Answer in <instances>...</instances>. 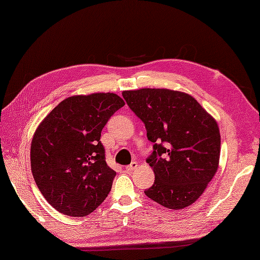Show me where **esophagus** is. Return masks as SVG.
<instances>
[{
	"label": "esophagus",
	"mask_w": 260,
	"mask_h": 260,
	"mask_svg": "<svg viewBox=\"0 0 260 260\" xmlns=\"http://www.w3.org/2000/svg\"><path fill=\"white\" fill-rule=\"evenodd\" d=\"M137 168V163L136 162H132L129 165H127L126 167V171H128V172H132V171H134Z\"/></svg>",
	"instance_id": "1"
}]
</instances>
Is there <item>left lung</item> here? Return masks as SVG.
Returning a JSON list of instances; mask_svg holds the SVG:
<instances>
[{
    "label": "left lung",
    "instance_id": "obj_1",
    "mask_svg": "<svg viewBox=\"0 0 260 260\" xmlns=\"http://www.w3.org/2000/svg\"><path fill=\"white\" fill-rule=\"evenodd\" d=\"M123 97L154 144L146 162L155 181L145 194L174 210L196 202L218 170L221 141L217 121L181 91L144 88L123 91Z\"/></svg>",
    "mask_w": 260,
    "mask_h": 260
}]
</instances>
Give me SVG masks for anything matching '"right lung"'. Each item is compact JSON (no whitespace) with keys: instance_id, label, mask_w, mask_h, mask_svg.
I'll list each match as a JSON object with an SVG mask.
<instances>
[{"instance_id":"add662e5","label":"right lung","mask_w":260,"mask_h":260,"mask_svg":"<svg viewBox=\"0 0 260 260\" xmlns=\"http://www.w3.org/2000/svg\"><path fill=\"white\" fill-rule=\"evenodd\" d=\"M125 105L116 93L64 99L39 125L31 143V171L50 206L85 217L106 199L116 172L106 163L102 131Z\"/></svg>"}]
</instances>
